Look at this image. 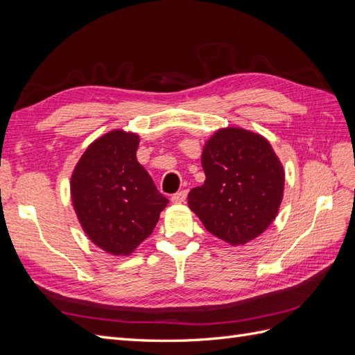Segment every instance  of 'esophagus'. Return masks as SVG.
Instances as JSON below:
<instances>
[{"instance_id": "34e87169", "label": "esophagus", "mask_w": 355, "mask_h": 355, "mask_svg": "<svg viewBox=\"0 0 355 355\" xmlns=\"http://www.w3.org/2000/svg\"><path fill=\"white\" fill-rule=\"evenodd\" d=\"M185 200H187V191L185 189L184 191H179V192H176V194L171 196V201L176 202V204L184 202Z\"/></svg>"}]
</instances>
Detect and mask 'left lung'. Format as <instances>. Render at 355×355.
I'll use <instances>...</instances> for the list:
<instances>
[{
  "label": "left lung",
  "instance_id": "1",
  "mask_svg": "<svg viewBox=\"0 0 355 355\" xmlns=\"http://www.w3.org/2000/svg\"><path fill=\"white\" fill-rule=\"evenodd\" d=\"M201 166L206 180L191 189L188 206L209 232L239 245L270 227L283 200L284 170L265 137L220 128L204 145Z\"/></svg>",
  "mask_w": 355,
  "mask_h": 355
}]
</instances>
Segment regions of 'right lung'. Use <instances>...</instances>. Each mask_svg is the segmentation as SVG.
Segmentation results:
<instances>
[{"instance_id": "obj_1", "label": "right lung", "mask_w": 355, "mask_h": 355, "mask_svg": "<svg viewBox=\"0 0 355 355\" xmlns=\"http://www.w3.org/2000/svg\"><path fill=\"white\" fill-rule=\"evenodd\" d=\"M139 136L114 130L94 141L71 178L75 213L102 250L128 256L153 234L168 200L139 164Z\"/></svg>"}]
</instances>
